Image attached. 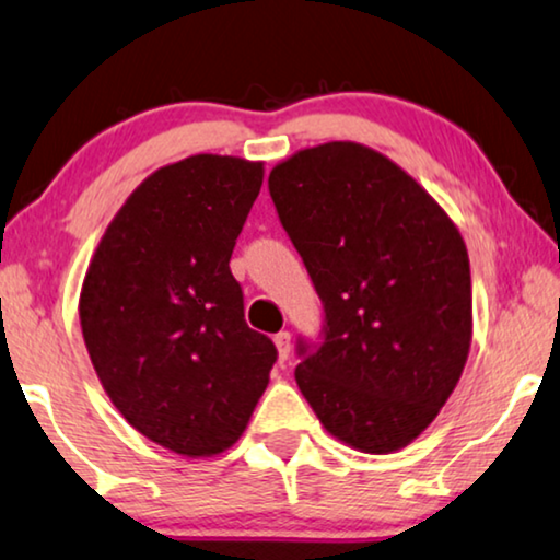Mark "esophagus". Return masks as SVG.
Here are the masks:
<instances>
[{"label":"esophagus","mask_w":560,"mask_h":560,"mask_svg":"<svg viewBox=\"0 0 560 560\" xmlns=\"http://www.w3.org/2000/svg\"><path fill=\"white\" fill-rule=\"evenodd\" d=\"M276 342V350H279V361H287L289 358V350H292V335L289 332H279L273 338Z\"/></svg>","instance_id":"1"}]
</instances>
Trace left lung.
Here are the masks:
<instances>
[{"instance_id": "8db88e82", "label": "left lung", "mask_w": 560, "mask_h": 560, "mask_svg": "<svg viewBox=\"0 0 560 560\" xmlns=\"http://www.w3.org/2000/svg\"><path fill=\"white\" fill-rule=\"evenodd\" d=\"M325 319L296 340V384L327 432L363 453L412 443L471 348V268L441 205L386 155L335 140L268 176Z\"/></svg>"}]
</instances>
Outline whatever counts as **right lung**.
Listing matches in <instances>:
<instances>
[{
    "instance_id": "1",
    "label": "right lung",
    "mask_w": 560,
    "mask_h": 560,
    "mask_svg": "<svg viewBox=\"0 0 560 560\" xmlns=\"http://www.w3.org/2000/svg\"><path fill=\"white\" fill-rule=\"evenodd\" d=\"M264 163L199 153L130 194L100 241L79 300L112 405L163 448L199 458L243 435L276 346L250 330L230 271Z\"/></svg>"
}]
</instances>
